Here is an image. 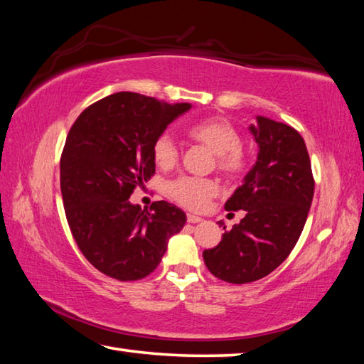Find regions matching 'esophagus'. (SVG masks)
I'll use <instances>...</instances> for the list:
<instances>
[{
    "instance_id": "34e87169",
    "label": "esophagus",
    "mask_w": 364,
    "mask_h": 364,
    "mask_svg": "<svg viewBox=\"0 0 364 364\" xmlns=\"http://www.w3.org/2000/svg\"><path fill=\"white\" fill-rule=\"evenodd\" d=\"M199 221H202V218L197 217V215H188V223H199Z\"/></svg>"
}]
</instances>
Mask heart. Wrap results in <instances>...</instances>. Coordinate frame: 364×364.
Listing matches in <instances>:
<instances>
[{
  "instance_id": "obj_1",
  "label": "heart",
  "mask_w": 364,
  "mask_h": 364,
  "mask_svg": "<svg viewBox=\"0 0 364 364\" xmlns=\"http://www.w3.org/2000/svg\"><path fill=\"white\" fill-rule=\"evenodd\" d=\"M186 134L215 152L217 170L226 178L236 180L247 173L250 162L249 154L241 146V133L225 117L213 115L196 122L186 128ZM178 157L180 152L168 134H160L154 141L152 159L159 168L168 170L175 167ZM167 193L180 205L197 212L202 210L207 202L218 193V184L210 178L180 176L168 183Z\"/></svg>"
}]
</instances>
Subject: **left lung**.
Wrapping results in <instances>:
<instances>
[{
    "label": "left lung",
    "instance_id": "left-lung-1",
    "mask_svg": "<svg viewBox=\"0 0 364 364\" xmlns=\"http://www.w3.org/2000/svg\"><path fill=\"white\" fill-rule=\"evenodd\" d=\"M252 125L260 152L244 183L225 204L245 217L213 249L204 250L208 271L221 281L245 284L274 271L297 244L315 193L304 138L286 123L257 117Z\"/></svg>",
    "mask_w": 364,
    "mask_h": 364
}]
</instances>
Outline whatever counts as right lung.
<instances>
[{"label": "right lung", "mask_w": 364, "mask_h": 364, "mask_svg": "<svg viewBox=\"0 0 364 364\" xmlns=\"http://www.w3.org/2000/svg\"><path fill=\"white\" fill-rule=\"evenodd\" d=\"M189 107L122 91L86 107L67 134L60 154L67 223L86 260L109 278L149 276L186 223L168 202L143 210L128 199L156 173L154 141Z\"/></svg>", "instance_id": "obj_1"}]
</instances>
